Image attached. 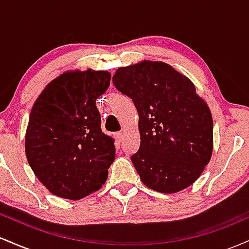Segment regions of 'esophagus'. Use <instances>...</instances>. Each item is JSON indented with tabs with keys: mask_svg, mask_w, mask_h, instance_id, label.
Here are the masks:
<instances>
[{
	"mask_svg": "<svg viewBox=\"0 0 249 249\" xmlns=\"http://www.w3.org/2000/svg\"><path fill=\"white\" fill-rule=\"evenodd\" d=\"M115 137H116V139L118 142H122L123 141V133L122 132H117L116 134H115Z\"/></svg>",
	"mask_w": 249,
	"mask_h": 249,
	"instance_id": "obj_1",
	"label": "esophagus"
}]
</instances>
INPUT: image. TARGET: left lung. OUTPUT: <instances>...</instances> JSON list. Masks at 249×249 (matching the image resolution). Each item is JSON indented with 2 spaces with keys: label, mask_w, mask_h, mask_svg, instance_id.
<instances>
[{
  "label": "left lung",
  "mask_w": 249,
  "mask_h": 249,
  "mask_svg": "<svg viewBox=\"0 0 249 249\" xmlns=\"http://www.w3.org/2000/svg\"><path fill=\"white\" fill-rule=\"evenodd\" d=\"M116 89L132 99L141 146L131 156L145 186L177 193L204 172L213 152V118L190 78L160 61L119 68Z\"/></svg>",
  "instance_id": "obj_1"
}]
</instances>
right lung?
I'll use <instances>...</instances> for the list:
<instances>
[{
  "mask_svg": "<svg viewBox=\"0 0 249 249\" xmlns=\"http://www.w3.org/2000/svg\"><path fill=\"white\" fill-rule=\"evenodd\" d=\"M110 79L108 71H65L34 103L25 156L53 196L83 199L107 181L115 160V141L102 132L96 99L107 90Z\"/></svg>",
  "mask_w": 249,
  "mask_h": 249,
  "instance_id": "1",
  "label": "right lung"
}]
</instances>
